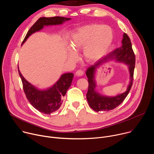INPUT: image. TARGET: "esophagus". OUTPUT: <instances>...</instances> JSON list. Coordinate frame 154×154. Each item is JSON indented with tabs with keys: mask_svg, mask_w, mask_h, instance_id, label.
<instances>
[{
	"mask_svg": "<svg viewBox=\"0 0 154 154\" xmlns=\"http://www.w3.org/2000/svg\"><path fill=\"white\" fill-rule=\"evenodd\" d=\"M84 74V72L82 70V69H78L76 72H75V75L77 76H82Z\"/></svg>",
	"mask_w": 154,
	"mask_h": 154,
	"instance_id": "34e87169",
	"label": "esophagus"
}]
</instances>
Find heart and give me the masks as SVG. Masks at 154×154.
I'll return each mask as SVG.
<instances>
[{
	"label": "heart",
	"mask_w": 154,
	"mask_h": 154,
	"mask_svg": "<svg viewBox=\"0 0 154 154\" xmlns=\"http://www.w3.org/2000/svg\"><path fill=\"white\" fill-rule=\"evenodd\" d=\"M113 33L110 27L97 24L83 26L75 30L72 35L71 48L68 54L71 60L76 59V54L83 48V55L89 61H96L100 58L111 46Z\"/></svg>",
	"instance_id": "obj_1"
}]
</instances>
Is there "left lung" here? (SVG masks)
I'll use <instances>...</instances> for the list:
<instances>
[{"label": "left lung", "mask_w": 154, "mask_h": 154, "mask_svg": "<svg viewBox=\"0 0 154 154\" xmlns=\"http://www.w3.org/2000/svg\"><path fill=\"white\" fill-rule=\"evenodd\" d=\"M122 45L111 53L108 54L103 58L98 60L94 65L90 66L87 69L86 74L88 79V90L86 94L87 101L90 106L94 111H109L119 106L127 96L134 81V69L135 66V55L132 49L130 39L126 33H124L122 40ZM110 59H115L117 61L122 62L129 65L130 83L125 92L115 97H106L99 95L95 91L96 86L94 74L95 68L103 62Z\"/></svg>", "instance_id": "left-lung-1"}]
</instances>
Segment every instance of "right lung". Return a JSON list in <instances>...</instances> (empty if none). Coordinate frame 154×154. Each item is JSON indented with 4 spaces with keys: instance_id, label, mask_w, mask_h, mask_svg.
Listing matches in <instances>:
<instances>
[{
    "instance_id": "obj_1",
    "label": "right lung",
    "mask_w": 154,
    "mask_h": 154,
    "mask_svg": "<svg viewBox=\"0 0 154 154\" xmlns=\"http://www.w3.org/2000/svg\"><path fill=\"white\" fill-rule=\"evenodd\" d=\"M70 19L71 18L61 16L39 18L29 29L22 44H24L32 33L41 30L45 26L59 25ZM18 72L23 82V90L27 100L37 110L46 115H51L59 109L63 101V97L70 87L74 77L72 73L64 74L52 87L42 91L38 90L27 82L21 74L19 67Z\"/></svg>"
}]
</instances>
